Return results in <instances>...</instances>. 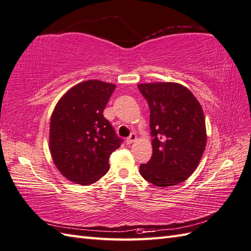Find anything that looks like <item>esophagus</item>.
Returning <instances> with one entry per match:
<instances>
[{
    "label": "esophagus",
    "mask_w": 251,
    "mask_h": 251,
    "mask_svg": "<svg viewBox=\"0 0 251 251\" xmlns=\"http://www.w3.org/2000/svg\"><path fill=\"white\" fill-rule=\"evenodd\" d=\"M135 141H137L136 133H131V135L126 139V143H127V144H131V143H133Z\"/></svg>",
    "instance_id": "obj_1"
}]
</instances>
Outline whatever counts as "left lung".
Listing matches in <instances>:
<instances>
[{
    "mask_svg": "<svg viewBox=\"0 0 251 251\" xmlns=\"http://www.w3.org/2000/svg\"><path fill=\"white\" fill-rule=\"evenodd\" d=\"M138 89L150 106L153 137L152 158L140 166V174L158 187L183 183L195 172L206 145L201 104L178 83H141Z\"/></svg>",
    "mask_w": 251,
    "mask_h": 251,
    "instance_id": "1",
    "label": "left lung"
}]
</instances>
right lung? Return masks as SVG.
<instances>
[{"instance_id": "1", "label": "right lung", "mask_w": 251, "mask_h": 251, "mask_svg": "<svg viewBox=\"0 0 251 251\" xmlns=\"http://www.w3.org/2000/svg\"><path fill=\"white\" fill-rule=\"evenodd\" d=\"M115 85L87 80L62 96L52 112L49 149L63 176L91 185L109 170V157L123 140L104 119L103 110Z\"/></svg>"}]
</instances>
